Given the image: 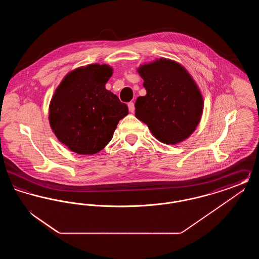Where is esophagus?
Masks as SVG:
<instances>
[{
	"label": "esophagus",
	"mask_w": 259,
	"mask_h": 259,
	"mask_svg": "<svg viewBox=\"0 0 259 259\" xmlns=\"http://www.w3.org/2000/svg\"><path fill=\"white\" fill-rule=\"evenodd\" d=\"M128 109H129V111L132 112V113L135 111V105H134L133 102H131V103L128 104Z\"/></svg>",
	"instance_id": "1"
}]
</instances>
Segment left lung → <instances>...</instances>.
<instances>
[{"label":"left lung","mask_w":259,"mask_h":259,"mask_svg":"<svg viewBox=\"0 0 259 259\" xmlns=\"http://www.w3.org/2000/svg\"><path fill=\"white\" fill-rule=\"evenodd\" d=\"M146 96L136 100V117L166 145L184 142L201 120L204 100L200 88L183 65L167 58L141 65Z\"/></svg>","instance_id":"left-lung-1"}]
</instances>
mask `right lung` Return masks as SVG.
<instances>
[{"instance_id":"1","label":"right lung","mask_w":259,"mask_h":259,"mask_svg":"<svg viewBox=\"0 0 259 259\" xmlns=\"http://www.w3.org/2000/svg\"><path fill=\"white\" fill-rule=\"evenodd\" d=\"M107 64H90L69 72L50 100V120L59 142L74 153L92 155L112 139L127 106L106 89L112 75Z\"/></svg>"}]
</instances>
